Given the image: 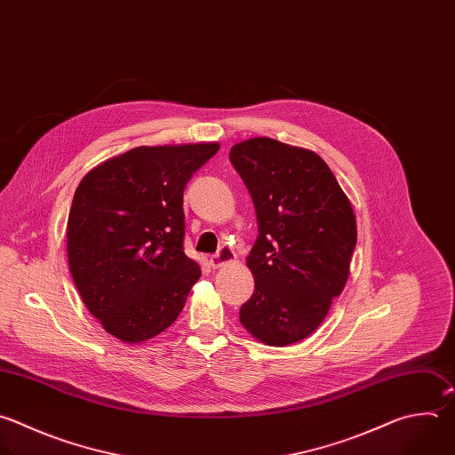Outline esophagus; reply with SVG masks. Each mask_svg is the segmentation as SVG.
I'll use <instances>...</instances> for the list:
<instances>
[{
    "mask_svg": "<svg viewBox=\"0 0 455 455\" xmlns=\"http://www.w3.org/2000/svg\"><path fill=\"white\" fill-rule=\"evenodd\" d=\"M234 259H235V253H234L228 246H221V248L218 250V253H214V255L211 257L209 264H211L214 269H218V267H221L223 264L232 262Z\"/></svg>",
    "mask_w": 455,
    "mask_h": 455,
    "instance_id": "1",
    "label": "esophagus"
}]
</instances>
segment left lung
I'll return each instance as SVG.
<instances>
[{"label": "left lung", "instance_id": "8db88e82", "mask_svg": "<svg viewBox=\"0 0 455 455\" xmlns=\"http://www.w3.org/2000/svg\"><path fill=\"white\" fill-rule=\"evenodd\" d=\"M230 163L259 228L246 257L255 292L239 320L266 345H292L320 327L347 283L357 243L354 209L315 151L255 137L232 146Z\"/></svg>", "mask_w": 455, "mask_h": 455}]
</instances>
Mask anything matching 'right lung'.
Returning a JSON list of instances; mask_svg holds the SVG:
<instances>
[{
  "label": "right lung",
  "instance_id": "1",
  "mask_svg": "<svg viewBox=\"0 0 455 455\" xmlns=\"http://www.w3.org/2000/svg\"><path fill=\"white\" fill-rule=\"evenodd\" d=\"M218 142L139 146L78 184L68 259L84 304L124 343L166 331L186 306L200 266L184 253V189Z\"/></svg>",
  "mask_w": 455,
  "mask_h": 455
}]
</instances>
